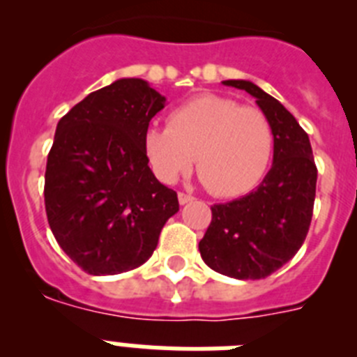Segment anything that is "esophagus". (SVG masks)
<instances>
[{
	"instance_id": "34e87169",
	"label": "esophagus",
	"mask_w": 357,
	"mask_h": 357,
	"mask_svg": "<svg viewBox=\"0 0 357 357\" xmlns=\"http://www.w3.org/2000/svg\"><path fill=\"white\" fill-rule=\"evenodd\" d=\"M195 197L193 195H189V193H178V202H181V206H185V204H189V202H193Z\"/></svg>"
}]
</instances>
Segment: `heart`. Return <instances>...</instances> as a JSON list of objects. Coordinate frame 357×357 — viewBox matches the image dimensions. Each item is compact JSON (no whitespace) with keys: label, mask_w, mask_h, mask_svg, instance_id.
<instances>
[{"label":"heart","mask_w":357,"mask_h":357,"mask_svg":"<svg viewBox=\"0 0 357 357\" xmlns=\"http://www.w3.org/2000/svg\"><path fill=\"white\" fill-rule=\"evenodd\" d=\"M151 169L173 184L197 159L202 181L216 197H239L259 184L273 157V128L255 107L204 94L172 110L168 127L143 139Z\"/></svg>","instance_id":"obj_1"}]
</instances>
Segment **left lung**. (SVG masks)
I'll list each match as a JSON object with an SVG mask.
<instances>
[{
  "label": "left lung",
  "mask_w": 357,
  "mask_h": 357,
  "mask_svg": "<svg viewBox=\"0 0 357 357\" xmlns=\"http://www.w3.org/2000/svg\"><path fill=\"white\" fill-rule=\"evenodd\" d=\"M255 98L273 128V164L257 189L211 207L198 243L204 263L239 280L264 279L302 247L313 218L317 166L307 134L279 100L248 80H225Z\"/></svg>",
  "instance_id": "obj_1"
}]
</instances>
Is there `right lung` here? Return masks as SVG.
Wrapping results in <instances>:
<instances>
[{
    "label": "right lung",
    "instance_id": "right-lung-1",
    "mask_svg": "<svg viewBox=\"0 0 357 357\" xmlns=\"http://www.w3.org/2000/svg\"><path fill=\"white\" fill-rule=\"evenodd\" d=\"M166 98L141 78L91 93L59 121L44 175L48 223L91 275H116L151 257L178 211L148 166L143 139Z\"/></svg>",
    "mask_w": 357,
    "mask_h": 357
}]
</instances>
